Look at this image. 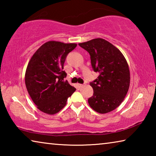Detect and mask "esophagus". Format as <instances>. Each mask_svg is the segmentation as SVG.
Returning <instances> with one entry per match:
<instances>
[{
  "label": "esophagus",
  "mask_w": 156,
  "mask_h": 156,
  "mask_svg": "<svg viewBox=\"0 0 156 156\" xmlns=\"http://www.w3.org/2000/svg\"><path fill=\"white\" fill-rule=\"evenodd\" d=\"M76 85H77V87H78L79 89H80V88H82V87H83L84 86L83 85V84H76Z\"/></svg>",
  "instance_id": "1"
}]
</instances>
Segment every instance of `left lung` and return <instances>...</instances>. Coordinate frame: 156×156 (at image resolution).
Returning a JSON list of instances; mask_svg holds the SVG:
<instances>
[{
    "label": "left lung",
    "mask_w": 156,
    "mask_h": 156,
    "mask_svg": "<svg viewBox=\"0 0 156 156\" xmlns=\"http://www.w3.org/2000/svg\"><path fill=\"white\" fill-rule=\"evenodd\" d=\"M90 54L91 66L100 75L90 83L94 95L89 106L99 113H107L123 102L130 85L128 63L119 49L103 38L78 44Z\"/></svg>",
    "instance_id": "1"
}]
</instances>
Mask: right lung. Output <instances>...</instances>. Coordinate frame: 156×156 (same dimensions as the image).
I'll return each mask as SVG.
<instances>
[{
    "label": "right lung",
    "mask_w": 156,
    "mask_h": 156,
    "mask_svg": "<svg viewBox=\"0 0 156 156\" xmlns=\"http://www.w3.org/2000/svg\"><path fill=\"white\" fill-rule=\"evenodd\" d=\"M77 44L50 41L34 53L29 61L25 75L28 94L42 112L49 115L58 113L76 91L63 71L66 57Z\"/></svg>",
    "instance_id": "add662e5"
}]
</instances>
